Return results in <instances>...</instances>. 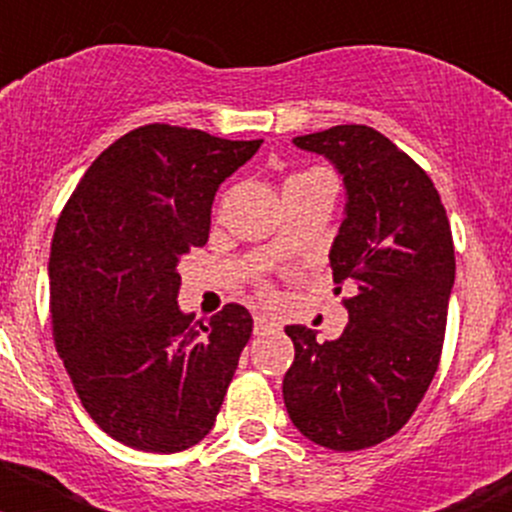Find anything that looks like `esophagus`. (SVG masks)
<instances>
[{
    "label": "esophagus",
    "mask_w": 512,
    "mask_h": 512,
    "mask_svg": "<svg viewBox=\"0 0 512 512\" xmlns=\"http://www.w3.org/2000/svg\"><path fill=\"white\" fill-rule=\"evenodd\" d=\"M253 330L256 333H269V330H279V323L274 318H269V315H256L253 318Z\"/></svg>",
    "instance_id": "1"
}]
</instances>
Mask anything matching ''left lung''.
Masks as SVG:
<instances>
[{"label": "left lung", "instance_id": "1", "mask_svg": "<svg viewBox=\"0 0 512 512\" xmlns=\"http://www.w3.org/2000/svg\"><path fill=\"white\" fill-rule=\"evenodd\" d=\"M292 143L341 174L346 205L328 256L333 282H354L356 295L336 341L284 328L295 343L284 405L318 446L369 449L408 423L438 369L456 274L449 217L428 174L374 128L336 125Z\"/></svg>", "mask_w": 512, "mask_h": 512}]
</instances>
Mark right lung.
<instances>
[{
  "mask_svg": "<svg viewBox=\"0 0 512 512\" xmlns=\"http://www.w3.org/2000/svg\"><path fill=\"white\" fill-rule=\"evenodd\" d=\"M261 140L143 125L97 156L58 217L51 323L81 405L107 436L151 454L210 433L251 338L243 305L194 320L179 261L205 246L215 192Z\"/></svg>",
  "mask_w": 512,
  "mask_h": 512,
  "instance_id": "1",
  "label": "right lung"
}]
</instances>
